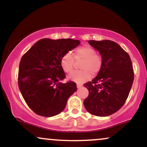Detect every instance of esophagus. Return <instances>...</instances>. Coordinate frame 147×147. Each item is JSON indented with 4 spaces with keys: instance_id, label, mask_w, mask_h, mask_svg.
Here are the masks:
<instances>
[{
    "instance_id": "1",
    "label": "esophagus",
    "mask_w": 147,
    "mask_h": 147,
    "mask_svg": "<svg viewBox=\"0 0 147 147\" xmlns=\"http://www.w3.org/2000/svg\"><path fill=\"white\" fill-rule=\"evenodd\" d=\"M82 86V84H77V87L78 88H81Z\"/></svg>"
}]
</instances>
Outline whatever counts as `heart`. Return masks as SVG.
Instances as JSON below:
<instances>
[{
    "label": "heart",
    "mask_w": 147,
    "mask_h": 147,
    "mask_svg": "<svg viewBox=\"0 0 147 147\" xmlns=\"http://www.w3.org/2000/svg\"><path fill=\"white\" fill-rule=\"evenodd\" d=\"M72 57L67 52L61 58L60 64L62 69L66 73H70L75 67V60L82 61L80 64L81 70L72 72L70 79L77 83H83L89 80L91 76L98 75L103 67V58L97 53L95 48L89 45H84L74 50Z\"/></svg>",
    "instance_id": "b5f03b06"
}]
</instances>
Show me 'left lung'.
I'll return each instance as SVG.
<instances>
[{
	"instance_id": "obj_1",
	"label": "left lung",
	"mask_w": 147,
	"mask_h": 147,
	"mask_svg": "<svg viewBox=\"0 0 147 147\" xmlns=\"http://www.w3.org/2000/svg\"><path fill=\"white\" fill-rule=\"evenodd\" d=\"M103 58V67L92 82L84 84L89 95L84 105L91 114L105 117L117 112L126 102L134 79L129 54L110 40L88 41Z\"/></svg>"
}]
</instances>
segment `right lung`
Masks as SVG:
<instances>
[{"label":"right lung","instance_id":"add662e5","mask_svg":"<svg viewBox=\"0 0 147 147\" xmlns=\"http://www.w3.org/2000/svg\"><path fill=\"white\" fill-rule=\"evenodd\" d=\"M79 43V40L70 38H43L23 55L18 69V87L26 104L36 114L57 115L77 90L74 82H61L65 75L60 61L64 54Z\"/></svg>","mask_w":147,"mask_h":147}]
</instances>
